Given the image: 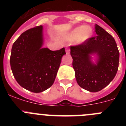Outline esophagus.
<instances>
[{
    "label": "esophagus",
    "mask_w": 126,
    "mask_h": 126,
    "mask_svg": "<svg viewBox=\"0 0 126 126\" xmlns=\"http://www.w3.org/2000/svg\"><path fill=\"white\" fill-rule=\"evenodd\" d=\"M66 54H67V55H69V54L70 53V50H69V49H68V48H67L66 49Z\"/></svg>",
    "instance_id": "34e87169"
}]
</instances>
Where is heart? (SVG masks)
<instances>
[{
  "label": "heart",
  "mask_w": 126,
  "mask_h": 126,
  "mask_svg": "<svg viewBox=\"0 0 126 126\" xmlns=\"http://www.w3.org/2000/svg\"><path fill=\"white\" fill-rule=\"evenodd\" d=\"M93 30L89 26H79L76 27L70 32L63 34L62 38L67 42L76 40V43L81 44L86 42L92 37Z\"/></svg>",
  "instance_id": "b5f03b06"
}]
</instances>
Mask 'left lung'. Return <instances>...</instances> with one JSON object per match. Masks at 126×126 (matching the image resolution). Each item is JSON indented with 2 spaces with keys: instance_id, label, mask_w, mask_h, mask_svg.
I'll list each match as a JSON object with an SVG mask.
<instances>
[{
  "instance_id": "1",
  "label": "left lung",
  "mask_w": 126,
  "mask_h": 126,
  "mask_svg": "<svg viewBox=\"0 0 126 126\" xmlns=\"http://www.w3.org/2000/svg\"><path fill=\"white\" fill-rule=\"evenodd\" d=\"M96 36L77 46H71V55L76 81L90 92H97L113 79L119 67V52L111 34L95 24ZM92 55H96V62Z\"/></svg>"
}]
</instances>
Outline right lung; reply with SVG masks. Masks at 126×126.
Returning <instances> with one entry per match:
<instances>
[{"instance_id": "1", "label": "right lung", "mask_w": 126, "mask_h": 126, "mask_svg": "<svg viewBox=\"0 0 126 126\" xmlns=\"http://www.w3.org/2000/svg\"><path fill=\"white\" fill-rule=\"evenodd\" d=\"M43 26L30 29L13 43L10 64L14 77L26 90L40 93L53 84L65 48H43Z\"/></svg>"}]
</instances>
